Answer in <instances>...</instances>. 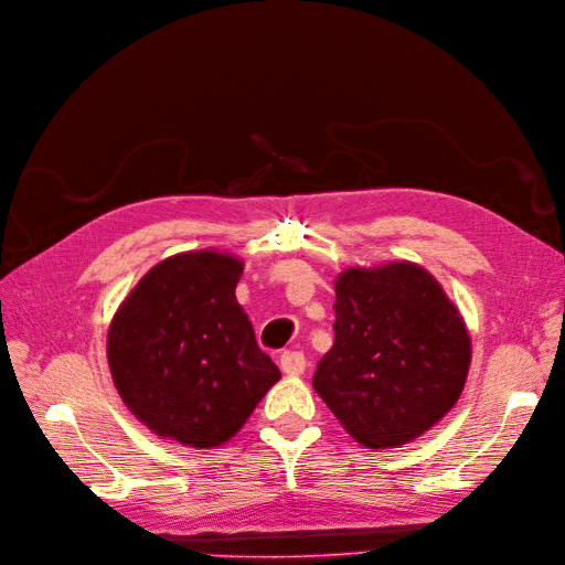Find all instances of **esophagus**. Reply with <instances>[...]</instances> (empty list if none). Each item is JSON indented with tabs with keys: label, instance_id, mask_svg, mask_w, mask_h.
<instances>
[{
	"label": "esophagus",
	"instance_id": "obj_1",
	"mask_svg": "<svg viewBox=\"0 0 565 565\" xmlns=\"http://www.w3.org/2000/svg\"><path fill=\"white\" fill-rule=\"evenodd\" d=\"M305 353L300 351H284L281 359H279V367L284 374H288V377H298V374L305 372Z\"/></svg>",
	"mask_w": 565,
	"mask_h": 565
}]
</instances>
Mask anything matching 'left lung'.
Segmentation results:
<instances>
[{"label": "left lung", "instance_id": "left-lung-1", "mask_svg": "<svg viewBox=\"0 0 565 565\" xmlns=\"http://www.w3.org/2000/svg\"><path fill=\"white\" fill-rule=\"evenodd\" d=\"M335 344L315 388L367 449L407 445L456 405L470 370L461 311L414 263L349 267L335 279Z\"/></svg>", "mask_w": 565, "mask_h": 565}]
</instances>
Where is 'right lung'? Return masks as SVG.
<instances>
[{
    "instance_id": "add662e5",
    "label": "right lung",
    "mask_w": 565,
    "mask_h": 565,
    "mask_svg": "<svg viewBox=\"0 0 565 565\" xmlns=\"http://www.w3.org/2000/svg\"><path fill=\"white\" fill-rule=\"evenodd\" d=\"M244 263L214 248L160 260L111 319L107 359L122 403L183 447L225 445L281 377L235 298Z\"/></svg>"
}]
</instances>
